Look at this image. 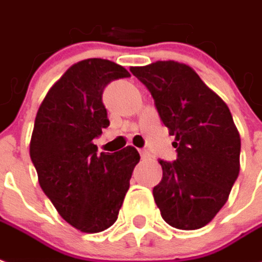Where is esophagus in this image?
Listing matches in <instances>:
<instances>
[{
	"instance_id": "34e87169",
	"label": "esophagus",
	"mask_w": 262,
	"mask_h": 262,
	"mask_svg": "<svg viewBox=\"0 0 262 262\" xmlns=\"http://www.w3.org/2000/svg\"><path fill=\"white\" fill-rule=\"evenodd\" d=\"M140 156H142V159H149L150 153L147 150H140Z\"/></svg>"
}]
</instances>
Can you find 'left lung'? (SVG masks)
I'll list each match as a JSON object with an SVG mask.
<instances>
[{
    "mask_svg": "<svg viewBox=\"0 0 262 262\" xmlns=\"http://www.w3.org/2000/svg\"><path fill=\"white\" fill-rule=\"evenodd\" d=\"M130 72L174 136L177 159L159 160L163 177L153 188L163 220L180 230L201 228L226 204L238 177L241 140L231 112L184 63L157 61Z\"/></svg>",
    "mask_w": 262,
    "mask_h": 262,
    "instance_id": "left-lung-1",
    "label": "left lung"
}]
</instances>
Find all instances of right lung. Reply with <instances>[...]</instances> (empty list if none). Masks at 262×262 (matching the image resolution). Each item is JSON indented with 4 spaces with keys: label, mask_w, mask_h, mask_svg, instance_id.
<instances>
[{
    "label": "right lung",
    "mask_w": 262,
    "mask_h": 262,
    "mask_svg": "<svg viewBox=\"0 0 262 262\" xmlns=\"http://www.w3.org/2000/svg\"><path fill=\"white\" fill-rule=\"evenodd\" d=\"M125 68L92 58L75 63L49 89L35 118L29 144L39 186L65 221L99 233L118 220L140 156L127 146L98 155L93 139L109 126L102 95Z\"/></svg>",
    "instance_id": "obj_1"
}]
</instances>
